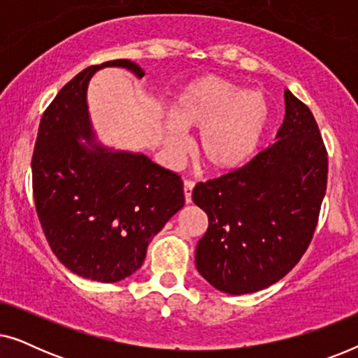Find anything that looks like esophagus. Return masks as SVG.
Wrapping results in <instances>:
<instances>
[{
    "label": "esophagus",
    "mask_w": 358,
    "mask_h": 358,
    "mask_svg": "<svg viewBox=\"0 0 358 358\" xmlns=\"http://www.w3.org/2000/svg\"><path fill=\"white\" fill-rule=\"evenodd\" d=\"M195 182L190 179L184 180V197H185V203L192 202V190H194Z\"/></svg>",
    "instance_id": "esophagus-1"
}]
</instances>
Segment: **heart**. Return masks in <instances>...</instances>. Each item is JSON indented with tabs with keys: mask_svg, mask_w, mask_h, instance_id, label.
Wrapping results in <instances>:
<instances>
[{
	"mask_svg": "<svg viewBox=\"0 0 358 358\" xmlns=\"http://www.w3.org/2000/svg\"><path fill=\"white\" fill-rule=\"evenodd\" d=\"M171 119L182 130H199L195 150L205 168L228 173L256 155L268 125V104L261 92L238 83L203 76L180 87L171 101ZM166 140L179 153L184 138L168 127Z\"/></svg>",
	"mask_w": 358,
	"mask_h": 358,
	"instance_id": "b5f03b06",
	"label": "heart"
}]
</instances>
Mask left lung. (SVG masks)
Here are the masks:
<instances>
[{"label": "left lung", "mask_w": 358, "mask_h": 358, "mask_svg": "<svg viewBox=\"0 0 358 358\" xmlns=\"http://www.w3.org/2000/svg\"><path fill=\"white\" fill-rule=\"evenodd\" d=\"M326 185L327 151L315 117L285 90L275 143L192 190L194 203L208 215L195 249L200 275L229 295L285 277L310 246Z\"/></svg>", "instance_id": "8db88e82"}]
</instances>
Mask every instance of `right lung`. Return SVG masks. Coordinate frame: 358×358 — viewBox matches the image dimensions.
<instances>
[{"instance_id": "obj_1", "label": "right lung", "mask_w": 358, "mask_h": 358, "mask_svg": "<svg viewBox=\"0 0 358 358\" xmlns=\"http://www.w3.org/2000/svg\"><path fill=\"white\" fill-rule=\"evenodd\" d=\"M106 66L145 75L134 62L112 60L86 68L62 87L38 125L32 189L43 234L58 261L83 278L112 283L138 271L150 241L185 199L179 174L141 153L94 141L86 90L91 76Z\"/></svg>"}]
</instances>
